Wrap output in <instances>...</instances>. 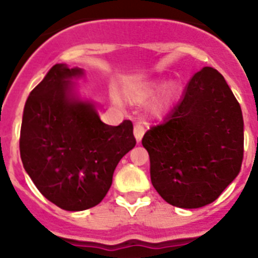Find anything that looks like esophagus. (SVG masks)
<instances>
[{
    "label": "esophagus",
    "instance_id": "1",
    "mask_svg": "<svg viewBox=\"0 0 258 258\" xmlns=\"http://www.w3.org/2000/svg\"><path fill=\"white\" fill-rule=\"evenodd\" d=\"M143 134H145V127H143V125L141 124V122H137V124L134 125V137H136L137 142H141V141H142Z\"/></svg>",
    "mask_w": 258,
    "mask_h": 258
}]
</instances>
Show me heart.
I'll return each instance as SVG.
<instances>
[{
    "label": "heart",
    "mask_w": 258,
    "mask_h": 258,
    "mask_svg": "<svg viewBox=\"0 0 258 258\" xmlns=\"http://www.w3.org/2000/svg\"><path fill=\"white\" fill-rule=\"evenodd\" d=\"M161 85H163V83L160 80H152V81H147V83L141 84V85L133 86L127 92V99L133 103H145L159 90ZM177 93H178V88L174 83L165 84L150 106V112L154 116L164 115L173 104V101L177 97Z\"/></svg>",
    "instance_id": "heart-1"
}]
</instances>
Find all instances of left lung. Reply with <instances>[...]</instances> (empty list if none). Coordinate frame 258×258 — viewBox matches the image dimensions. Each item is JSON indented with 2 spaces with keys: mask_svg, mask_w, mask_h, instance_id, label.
I'll return each instance as SVG.
<instances>
[{
  "mask_svg": "<svg viewBox=\"0 0 258 258\" xmlns=\"http://www.w3.org/2000/svg\"><path fill=\"white\" fill-rule=\"evenodd\" d=\"M243 127L240 104L222 75L200 70L163 124L142 138L155 190L178 208L213 203L240 172Z\"/></svg>",
  "mask_w": 258,
  "mask_h": 258,
  "instance_id": "left-lung-1",
  "label": "left lung"
}]
</instances>
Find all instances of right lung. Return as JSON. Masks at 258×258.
<instances>
[{
  "mask_svg": "<svg viewBox=\"0 0 258 258\" xmlns=\"http://www.w3.org/2000/svg\"><path fill=\"white\" fill-rule=\"evenodd\" d=\"M83 75L52 66L29 94L20 129L26 172L47 200L71 212L103 200L118 161L136 146L131 120L104 124L94 104L77 95L72 80Z\"/></svg>",
  "mask_w": 258,
  "mask_h": 258,
  "instance_id": "right-lung-1",
  "label": "right lung"
}]
</instances>
